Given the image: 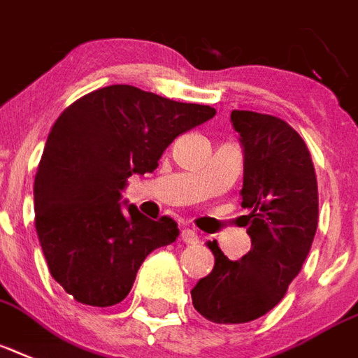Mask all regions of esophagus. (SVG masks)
<instances>
[{"mask_svg":"<svg viewBox=\"0 0 358 358\" xmlns=\"http://www.w3.org/2000/svg\"><path fill=\"white\" fill-rule=\"evenodd\" d=\"M181 239H182V241H185V243H188V245L199 243V236H197L196 230H192V229H182Z\"/></svg>","mask_w":358,"mask_h":358,"instance_id":"esophagus-1","label":"esophagus"}]
</instances>
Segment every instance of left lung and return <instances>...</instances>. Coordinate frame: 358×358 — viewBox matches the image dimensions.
<instances>
[{
  "label": "left lung",
  "mask_w": 358,
  "mask_h": 358,
  "mask_svg": "<svg viewBox=\"0 0 358 358\" xmlns=\"http://www.w3.org/2000/svg\"><path fill=\"white\" fill-rule=\"evenodd\" d=\"M243 150L241 206L249 210L250 250L229 259L208 241L212 273L192 289V303L215 324H245L264 317L285 296L302 271L318 225V188L306 143L285 120L232 111Z\"/></svg>",
  "instance_id": "1"
}]
</instances>
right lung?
<instances>
[{"label":"right lung","mask_w":358,"mask_h":358,"mask_svg":"<svg viewBox=\"0 0 358 358\" xmlns=\"http://www.w3.org/2000/svg\"><path fill=\"white\" fill-rule=\"evenodd\" d=\"M210 106L185 104L133 85H108L71 104L52 126L34 179L36 232L52 278L76 302L108 307L131 291L146 256L179 238L122 201L173 138L210 120Z\"/></svg>","instance_id":"right-lung-1"}]
</instances>
